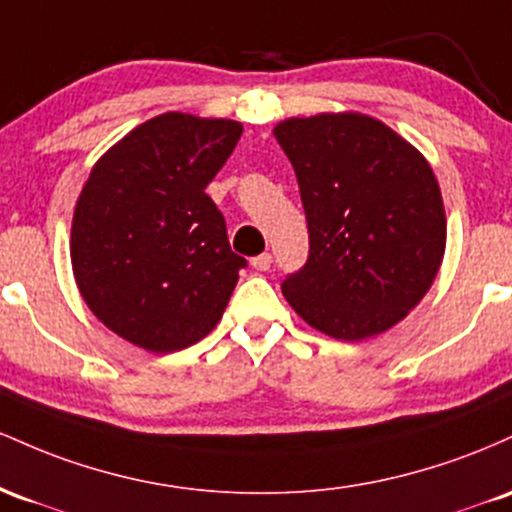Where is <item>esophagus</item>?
Wrapping results in <instances>:
<instances>
[{"label":"esophagus","instance_id":"34e87169","mask_svg":"<svg viewBox=\"0 0 512 512\" xmlns=\"http://www.w3.org/2000/svg\"><path fill=\"white\" fill-rule=\"evenodd\" d=\"M251 266H254L256 271H271L273 256H271V254H261V256L251 258Z\"/></svg>","mask_w":512,"mask_h":512}]
</instances>
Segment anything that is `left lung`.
I'll use <instances>...</instances> for the list:
<instances>
[{"mask_svg":"<svg viewBox=\"0 0 512 512\" xmlns=\"http://www.w3.org/2000/svg\"><path fill=\"white\" fill-rule=\"evenodd\" d=\"M295 169L309 256L283 295L314 329L360 341L423 300L445 254V210L421 152L358 113L290 118L273 130Z\"/></svg>","mask_w":512,"mask_h":512,"instance_id":"8db88e82","label":"left lung"}]
</instances>
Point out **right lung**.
<instances>
[{"mask_svg":"<svg viewBox=\"0 0 512 512\" xmlns=\"http://www.w3.org/2000/svg\"><path fill=\"white\" fill-rule=\"evenodd\" d=\"M239 137L237 120L164 113L91 169L72 220V268L91 312L125 341L174 353L222 319L246 258L205 188Z\"/></svg>","mask_w":512,"mask_h":512,"instance_id":"1","label":"right lung"}]
</instances>
